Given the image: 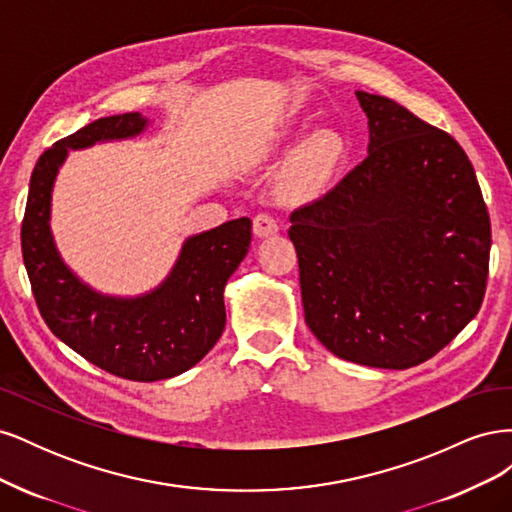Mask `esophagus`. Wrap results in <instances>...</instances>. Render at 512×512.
Instances as JSON below:
<instances>
[{"label":"esophagus","instance_id":"1","mask_svg":"<svg viewBox=\"0 0 512 512\" xmlns=\"http://www.w3.org/2000/svg\"><path fill=\"white\" fill-rule=\"evenodd\" d=\"M280 230V224L273 218L271 213H258L254 218V235L256 237H269Z\"/></svg>","mask_w":512,"mask_h":512}]
</instances>
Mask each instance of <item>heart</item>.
<instances>
[{
  "label": "heart",
  "mask_w": 512,
  "mask_h": 512,
  "mask_svg": "<svg viewBox=\"0 0 512 512\" xmlns=\"http://www.w3.org/2000/svg\"><path fill=\"white\" fill-rule=\"evenodd\" d=\"M339 141L331 132H316L301 143V147L294 151L292 160L284 173V183L288 190H305L309 185L316 183L322 173L339 160Z\"/></svg>",
  "instance_id": "obj_1"
}]
</instances>
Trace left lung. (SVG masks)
<instances>
[{
    "label": "left lung",
    "mask_w": 512,
    "mask_h": 512,
    "mask_svg": "<svg viewBox=\"0 0 512 512\" xmlns=\"http://www.w3.org/2000/svg\"><path fill=\"white\" fill-rule=\"evenodd\" d=\"M367 158L292 211L305 322L344 361L408 369L478 314L491 224L466 151L408 108L356 91Z\"/></svg>",
    "instance_id": "obj_1"
}]
</instances>
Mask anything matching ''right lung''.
I'll use <instances>...</instances> for the list:
<instances>
[{
    "label": "right lung",
    "mask_w": 512,
    "mask_h": 512,
    "mask_svg": "<svg viewBox=\"0 0 512 512\" xmlns=\"http://www.w3.org/2000/svg\"><path fill=\"white\" fill-rule=\"evenodd\" d=\"M147 119L123 113L91 121L46 149L29 181L21 226L25 269L40 316L55 337L108 374L156 382L183 374L226 327L224 286L252 243V220H230L183 243L166 280L143 297H106L61 260L51 235V192L68 149L141 134Z\"/></svg>",
    "instance_id": "1"
}]
</instances>
